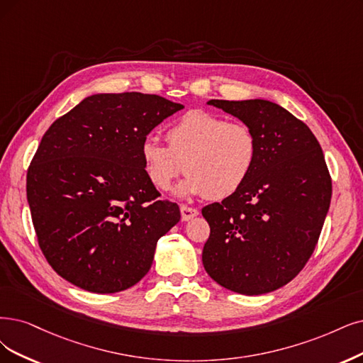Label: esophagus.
Listing matches in <instances>:
<instances>
[{"instance_id":"1","label":"esophagus","mask_w":363,"mask_h":363,"mask_svg":"<svg viewBox=\"0 0 363 363\" xmlns=\"http://www.w3.org/2000/svg\"><path fill=\"white\" fill-rule=\"evenodd\" d=\"M196 216H199V211L196 208H190L186 205H181V218L184 221H189L191 218H194Z\"/></svg>"}]
</instances>
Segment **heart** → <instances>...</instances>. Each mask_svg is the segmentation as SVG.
I'll use <instances>...</instances> for the list:
<instances>
[{"label": "heart", "mask_w": 363, "mask_h": 363, "mask_svg": "<svg viewBox=\"0 0 363 363\" xmlns=\"http://www.w3.org/2000/svg\"><path fill=\"white\" fill-rule=\"evenodd\" d=\"M166 145L143 140L140 157L147 179L157 190H169L186 172L181 193L224 199L244 186L257 164L259 139L244 123L206 111H190L164 133Z\"/></svg>", "instance_id": "1"}]
</instances>
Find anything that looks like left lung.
<instances>
[{
    "label": "left lung",
    "mask_w": 363,
    "mask_h": 363,
    "mask_svg": "<svg viewBox=\"0 0 363 363\" xmlns=\"http://www.w3.org/2000/svg\"><path fill=\"white\" fill-rule=\"evenodd\" d=\"M208 103L254 130L259 158L242 189L202 209L211 227L203 266L232 291H274L303 269L323 229L332 197L323 151L305 123L272 101Z\"/></svg>",
    "instance_id": "1"
}]
</instances>
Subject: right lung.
<instances>
[{
	"label": "right lung",
	"mask_w": 363,
	"mask_h": 363,
	"mask_svg": "<svg viewBox=\"0 0 363 363\" xmlns=\"http://www.w3.org/2000/svg\"><path fill=\"white\" fill-rule=\"evenodd\" d=\"M181 109L155 94H96L45 133L26 172V199L40 250L69 283L115 293L150 271L157 240L181 212L160 200L140 146Z\"/></svg>",
	"instance_id": "obj_1"
}]
</instances>
